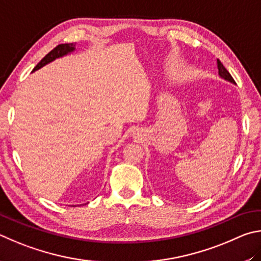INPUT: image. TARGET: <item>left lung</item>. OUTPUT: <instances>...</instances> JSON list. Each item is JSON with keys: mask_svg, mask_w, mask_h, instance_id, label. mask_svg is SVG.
<instances>
[{"mask_svg": "<svg viewBox=\"0 0 261 261\" xmlns=\"http://www.w3.org/2000/svg\"><path fill=\"white\" fill-rule=\"evenodd\" d=\"M217 63H218V70H219V75H220L222 79H225V80H227V81H230V82H232V84H235V81H234V79H232V76L230 75V73L228 72L227 70H226V67L222 65V63L219 61H217Z\"/></svg>", "mask_w": 261, "mask_h": 261, "instance_id": "8db88e82", "label": "left lung"}]
</instances>
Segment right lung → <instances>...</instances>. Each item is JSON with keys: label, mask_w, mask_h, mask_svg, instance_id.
<instances>
[{"label": "right lung", "mask_w": 261, "mask_h": 261, "mask_svg": "<svg viewBox=\"0 0 261 261\" xmlns=\"http://www.w3.org/2000/svg\"><path fill=\"white\" fill-rule=\"evenodd\" d=\"M74 45H75L74 43H64V44H58L57 47H55V48L51 50V51L48 53V54L45 55V56H44L42 59H41V62L38 64V65H36V66L34 67L33 72H34V71H36V70H39V68H41V67L44 66V65H47L48 63L55 61V59H56V58L63 57V56H65V55L72 53L73 50L75 49V48H74Z\"/></svg>", "instance_id": "obj_1"}]
</instances>
